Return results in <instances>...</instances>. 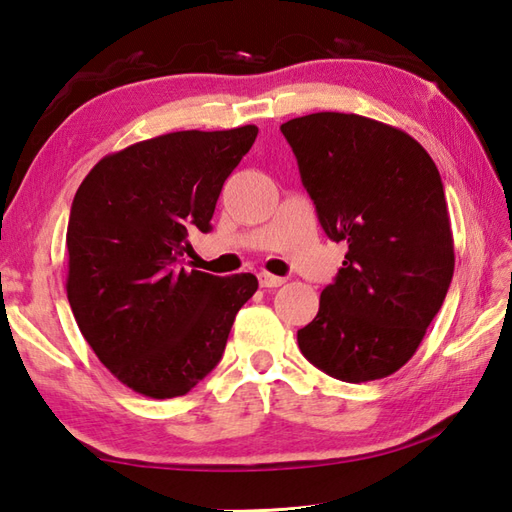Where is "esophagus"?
<instances>
[{
    "mask_svg": "<svg viewBox=\"0 0 512 512\" xmlns=\"http://www.w3.org/2000/svg\"><path fill=\"white\" fill-rule=\"evenodd\" d=\"M284 277H275V275H270V273H262L259 275V286L262 288H279V286H284Z\"/></svg>",
    "mask_w": 512,
    "mask_h": 512,
    "instance_id": "obj_1",
    "label": "esophagus"
}]
</instances>
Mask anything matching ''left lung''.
I'll return each mask as SVG.
<instances>
[{
    "mask_svg": "<svg viewBox=\"0 0 512 512\" xmlns=\"http://www.w3.org/2000/svg\"><path fill=\"white\" fill-rule=\"evenodd\" d=\"M303 187L347 253L317 317L297 332L332 378L367 383L416 354L453 277V233L436 162L416 138L374 118L319 112L281 125Z\"/></svg>",
    "mask_w": 512,
    "mask_h": 512,
    "instance_id": "8db88e82",
    "label": "left lung"
}]
</instances>
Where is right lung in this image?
Instances as JSON below:
<instances>
[{
  "label": "right lung",
  "mask_w": 512,
  "mask_h": 512,
  "mask_svg": "<svg viewBox=\"0 0 512 512\" xmlns=\"http://www.w3.org/2000/svg\"><path fill=\"white\" fill-rule=\"evenodd\" d=\"M259 129L171 132L101 158L74 195L68 301L99 361L136 394L184 396L220 363L250 273L178 268L189 231L211 228L224 180Z\"/></svg>",
  "instance_id": "obj_1"
}]
</instances>
